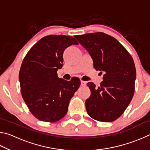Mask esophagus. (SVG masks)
I'll list each match as a JSON object with an SVG mask.
<instances>
[{
  "label": "esophagus",
  "instance_id": "obj_1",
  "mask_svg": "<svg viewBox=\"0 0 150 150\" xmlns=\"http://www.w3.org/2000/svg\"><path fill=\"white\" fill-rule=\"evenodd\" d=\"M86 85H87V83H86L85 81H81V86H82V87H85Z\"/></svg>",
  "mask_w": 150,
  "mask_h": 150
}]
</instances>
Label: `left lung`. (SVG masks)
<instances>
[{"label": "left lung", "instance_id": "obj_1", "mask_svg": "<svg viewBox=\"0 0 150 150\" xmlns=\"http://www.w3.org/2000/svg\"><path fill=\"white\" fill-rule=\"evenodd\" d=\"M103 74L100 87L87 83L91 96L85 101L88 115L96 120L110 122L122 115L132 99L136 77L132 57L115 38L103 32L75 35Z\"/></svg>", "mask_w": 150, "mask_h": 150}]
</instances>
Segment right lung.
Segmentation results:
<instances>
[{
    "instance_id": "add662e5",
    "label": "right lung",
    "mask_w": 150,
    "mask_h": 150,
    "mask_svg": "<svg viewBox=\"0 0 150 150\" xmlns=\"http://www.w3.org/2000/svg\"><path fill=\"white\" fill-rule=\"evenodd\" d=\"M78 44L69 35H47L25 56L19 73L21 93L30 111L38 120L54 122L67 114L81 81L77 77L69 81L59 79L57 71L63 67L65 50Z\"/></svg>"
}]
</instances>
